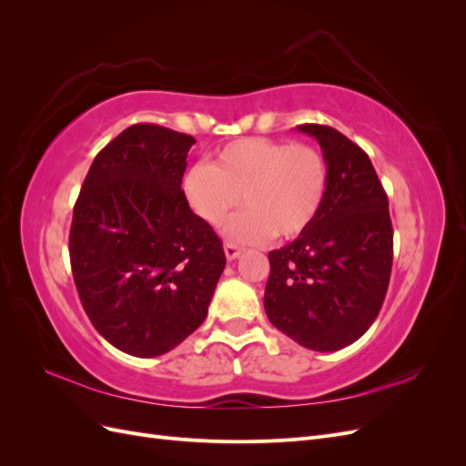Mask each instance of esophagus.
I'll return each instance as SVG.
<instances>
[{
	"label": "esophagus",
	"instance_id": "1",
	"mask_svg": "<svg viewBox=\"0 0 466 466\" xmlns=\"http://www.w3.org/2000/svg\"><path fill=\"white\" fill-rule=\"evenodd\" d=\"M223 248H225V257H228V260H235L243 252V248L235 243H225Z\"/></svg>",
	"mask_w": 466,
	"mask_h": 466
}]
</instances>
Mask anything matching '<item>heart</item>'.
I'll return each mask as SVG.
<instances>
[{"instance_id": "b5f03b06", "label": "heart", "mask_w": 466, "mask_h": 466, "mask_svg": "<svg viewBox=\"0 0 466 466\" xmlns=\"http://www.w3.org/2000/svg\"><path fill=\"white\" fill-rule=\"evenodd\" d=\"M327 190L329 165L317 147L268 137L237 139L218 149L211 163H196L182 177L187 204L208 225H221L238 200L247 206L223 228L235 243L303 233Z\"/></svg>"}]
</instances>
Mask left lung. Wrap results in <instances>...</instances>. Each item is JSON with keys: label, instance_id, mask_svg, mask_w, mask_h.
<instances>
[{"label": "left lung", "instance_id": "obj_1", "mask_svg": "<svg viewBox=\"0 0 466 466\" xmlns=\"http://www.w3.org/2000/svg\"><path fill=\"white\" fill-rule=\"evenodd\" d=\"M329 165L327 198L289 245L268 252L264 309L303 348L336 351L377 319L392 268L389 198L361 147L330 126L301 124Z\"/></svg>", "mask_w": 466, "mask_h": 466}]
</instances>
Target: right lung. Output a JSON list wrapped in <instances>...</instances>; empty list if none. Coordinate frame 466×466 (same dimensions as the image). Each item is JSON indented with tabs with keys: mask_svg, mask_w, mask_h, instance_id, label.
<instances>
[{
	"mask_svg": "<svg viewBox=\"0 0 466 466\" xmlns=\"http://www.w3.org/2000/svg\"><path fill=\"white\" fill-rule=\"evenodd\" d=\"M192 136L134 124L98 151L69 231V260L96 332L155 358L200 327L225 268L219 237L182 194Z\"/></svg>",
	"mask_w": 466,
	"mask_h": 466,
	"instance_id": "right-lung-1",
	"label": "right lung"
}]
</instances>
